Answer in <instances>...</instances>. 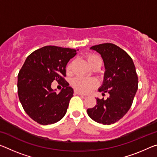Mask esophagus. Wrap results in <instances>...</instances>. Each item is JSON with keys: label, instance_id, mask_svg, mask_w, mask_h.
Here are the masks:
<instances>
[{"label": "esophagus", "instance_id": "1", "mask_svg": "<svg viewBox=\"0 0 157 157\" xmlns=\"http://www.w3.org/2000/svg\"><path fill=\"white\" fill-rule=\"evenodd\" d=\"M75 93L76 94H78V95H80V96H85V94L82 93V92H79L78 91H75Z\"/></svg>", "mask_w": 157, "mask_h": 157}]
</instances>
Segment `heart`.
<instances>
[{
    "mask_svg": "<svg viewBox=\"0 0 157 157\" xmlns=\"http://www.w3.org/2000/svg\"><path fill=\"white\" fill-rule=\"evenodd\" d=\"M100 57L96 55H89L88 56V61L91 66L93 65L98 61H101ZM71 68V64H69L67 67V70L70 71ZM71 84L76 90L79 91L83 93H88V92L93 90L94 89L98 86L99 82L95 78H88V77L78 76L72 79Z\"/></svg>",
    "mask_w": 157,
    "mask_h": 157,
    "instance_id": "obj_1",
    "label": "heart"
}]
</instances>
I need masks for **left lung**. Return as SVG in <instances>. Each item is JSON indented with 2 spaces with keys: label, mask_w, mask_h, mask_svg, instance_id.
I'll return each mask as SVG.
<instances>
[{
  "label": "left lung",
  "mask_w": 157,
  "mask_h": 157,
  "mask_svg": "<svg viewBox=\"0 0 157 157\" xmlns=\"http://www.w3.org/2000/svg\"><path fill=\"white\" fill-rule=\"evenodd\" d=\"M90 49L101 54L105 69L98 91L110 96L105 100L96 98V105L87 114L96 122L110 125L122 118L132 105L138 84L136 67L131 56L114 44H100Z\"/></svg>",
  "instance_id": "8db88e82"
}]
</instances>
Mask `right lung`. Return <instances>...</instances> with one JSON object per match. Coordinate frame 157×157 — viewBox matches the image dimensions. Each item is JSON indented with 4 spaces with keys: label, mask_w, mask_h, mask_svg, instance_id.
<instances>
[{
    "label": "right lung",
    "mask_w": 157,
    "mask_h": 157,
    "mask_svg": "<svg viewBox=\"0 0 157 157\" xmlns=\"http://www.w3.org/2000/svg\"><path fill=\"white\" fill-rule=\"evenodd\" d=\"M76 49L45 46L30 54L18 74V96L26 113L42 125L56 123L63 117L73 96V89L64 79L66 65ZM56 80L64 86L59 94L52 90Z\"/></svg>",
    "instance_id": "right-lung-1"
}]
</instances>
